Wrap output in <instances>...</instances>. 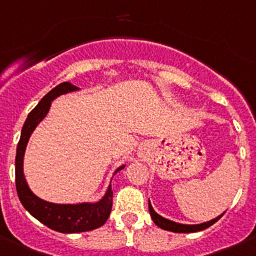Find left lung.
<instances>
[{"instance_id":"left-lung-1","label":"left lung","mask_w":256,"mask_h":256,"mask_svg":"<svg viewBox=\"0 0 256 256\" xmlns=\"http://www.w3.org/2000/svg\"><path fill=\"white\" fill-rule=\"evenodd\" d=\"M148 208H150V218H152L153 222L156 224L157 226H160V228L163 230H168V231H174V232H196V231H201V230H205V228H210L211 225L216 222L218 220H220L222 218V215L218 216L214 220L208 221V222H204V224H200V225H182V224H177L171 220H167V218H162V216L158 215L154 210H153L152 205L150 202L148 201Z\"/></svg>"}]
</instances>
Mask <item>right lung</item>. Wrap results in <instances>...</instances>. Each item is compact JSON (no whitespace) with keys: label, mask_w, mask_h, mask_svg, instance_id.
Listing matches in <instances>:
<instances>
[{"label":"right lung","mask_w":256,"mask_h":256,"mask_svg":"<svg viewBox=\"0 0 256 256\" xmlns=\"http://www.w3.org/2000/svg\"><path fill=\"white\" fill-rule=\"evenodd\" d=\"M79 88L65 82L50 90L45 96L40 100V103L30 112L28 119L21 130L20 142L17 144L16 162H14V174H16V190L18 198L24 208L31 214L40 222L55 231L64 234L84 232V231L94 230L106 224L108 220L113 205V191L112 186H109L106 196L96 204H79V205H56L48 201L38 198V196L31 192L26 184L25 176L22 171L24 153H25L26 144L28 142L31 133L36 128L38 123L42 120L44 116L48 112L51 106V100L58 98L59 96L69 92H74ZM124 166L119 167L116 174Z\"/></svg>","instance_id":"obj_1"}]
</instances>
